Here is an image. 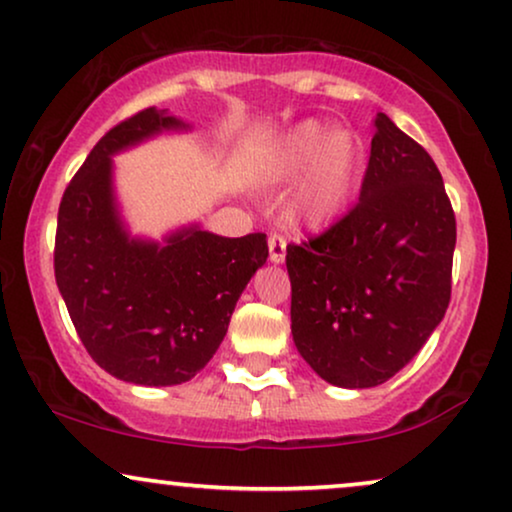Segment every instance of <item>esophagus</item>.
Returning a JSON list of instances; mask_svg holds the SVG:
<instances>
[{"instance_id": "obj_1", "label": "esophagus", "mask_w": 512, "mask_h": 512, "mask_svg": "<svg viewBox=\"0 0 512 512\" xmlns=\"http://www.w3.org/2000/svg\"><path fill=\"white\" fill-rule=\"evenodd\" d=\"M269 260L271 262H283L286 260V236L281 234H269Z\"/></svg>"}]
</instances>
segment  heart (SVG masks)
<instances>
[{"instance_id": "heart-1", "label": "heart", "mask_w": 512, "mask_h": 512, "mask_svg": "<svg viewBox=\"0 0 512 512\" xmlns=\"http://www.w3.org/2000/svg\"><path fill=\"white\" fill-rule=\"evenodd\" d=\"M361 167V144L354 134L335 132L316 120L290 129L278 148V172L295 179L309 177L297 196V212L304 222L321 226L338 215L352 196Z\"/></svg>"}]
</instances>
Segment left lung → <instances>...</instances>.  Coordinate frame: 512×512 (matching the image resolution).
Segmentation results:
<instances>
[{"label":"left lung","instance_id":"1","mask_svg":"<svg viewBox=\"0 0 512 512\" xmlns=\"http://www.w3.org/2000/svg\"><path fill=\"white\" fill-rule=\"evenodd\" d=\"M359 200L290 243V331L338 387H375L420 352L451 300L456 215L435 160L385 113L373 120Z\"/></svg>","mask_w":512,"mask_h":512}]
</instances>
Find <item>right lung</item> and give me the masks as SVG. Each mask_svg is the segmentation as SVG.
<instances>
[{
	"label": "right lung",
	"mask_w": 512,
	"mask_h": 512,
	"mask_svg": "<svg viewBox=\"0 0 512 512\" xmlns=\"http://www.w3.org/2000/svg\"><path fill=\"white\" fill-rule=\"evenodd\" d=\"M181 127L144 108L99 139L58 205L54 274L84 349L125 383L191 380L217 352L243 288L267 262L264 234L186 229L167 245L129 241L111 191V155Z\"/></svg>",
	"instance_id": "obj_1"
}]
</instances>
